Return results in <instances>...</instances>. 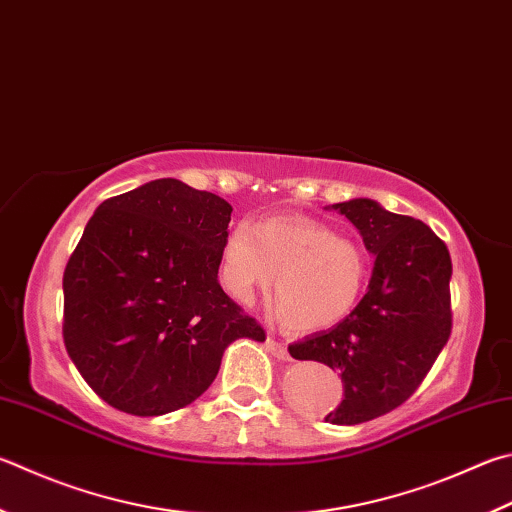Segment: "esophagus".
<instances>
[{"instance_id": "esophagus-1", "label": "esophagus", "mask_w": 512, "mask_h": 512, "mask_svg": "<svg viewBox=\"0 0 512 512\" xmlns=\"http://www.w3.org/2000/svg\"><path fill=\"white\" fill-rule=\"evenodd\" d=\"M266 345H268V351H271L273 356L282 358V360H288V358H291V356H288V347L284 345V342L275 340V338H268V340H266Z\"/></svg>"}]
</instances>
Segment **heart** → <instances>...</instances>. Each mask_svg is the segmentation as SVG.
Wrapping results in <instances>:
<instances>
[{
  "label": "heart",
  "mask_w": 512,
  "mask_h": 512,
  "mask_svg": "<svg viewBox=\"0 0 512 512\" xmlns=\"http://www.w3.org/2000/svg\"><path fill=\"white\" fill-rule=\"evenodd\" d=\"M369 259L356 239L302 215L237 224L219 253V282L239 304L273 282V309L288 329L311 333L347 318L367 282Z\"/></svg>",
  "instance_id": "b5f03b06"
}]
</instances>
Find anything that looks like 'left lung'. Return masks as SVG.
Here are the masks:
<instances>
[{"label": "left lung", "mask_w": 512, "mask_h": 512, "mask_svg": "<svg viewBox=\"0 0 512 512\" xmlns=\"http://www.w3.org/2000/svg\"><path fill=\"white\" fill-rule=\"evenodd\" d=\"M376 255L369 291L338 327L288 345L295 360L338 369L342 401L324 421L356 425L396 410L423 383L452 333L450 250L436 232L371 199L333 206Z\"/></svg>", "instance_id": "1"}]
</instances>
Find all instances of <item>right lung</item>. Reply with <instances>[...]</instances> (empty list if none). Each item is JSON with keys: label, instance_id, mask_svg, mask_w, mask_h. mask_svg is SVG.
Segmentation results:
<instances>
[{"label": "right lung", "instance_id": "1", "mask_svg": "<svg viewBox=\"0 0 512 512\" xmlns=\"http://www.w3.org/2000/svg\"><path fill=\"white\" fill-rule=\"evenodd\" d=\"M230 212L217 194L156 179L89 219L64 268L62 336L116 410H181L212 385L232 340H266L217 280Z\"/></svg>", "mask_w": 512, "mask_h": 512}]
</instances>
